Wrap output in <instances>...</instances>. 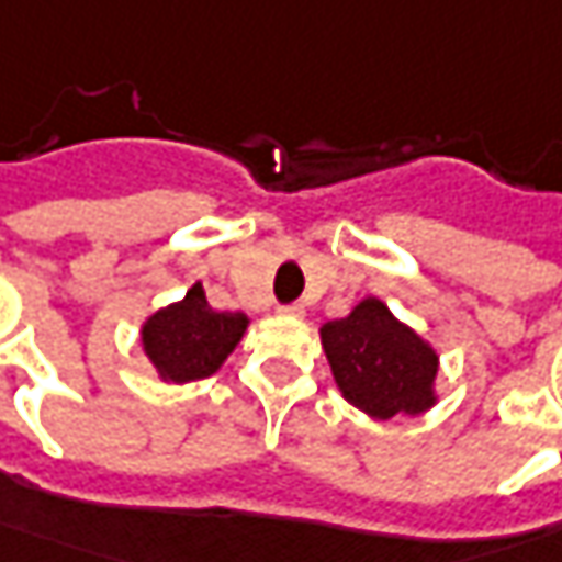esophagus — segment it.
<instances>
[{
  "label": "esophagus",
  "mask_w": 562,
  "mask_h": 562,
  "mask_svg": "<svg viewBox=\"0 0 562 562\" xmlns=\"http://www.w3.org/2000/svg\"><path fill=\"white\" fill-rule=\"evenodd\" d=\"M280 311L285 317H305V305H299V302L295 305H282Z\"/></svg>",
  "instance_id": "obj_1"
}]
</instances>
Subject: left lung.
Listing matches in <instances>:
<instances>
[{
    "label": "left lung",
    "instance_id": "left-lung-1",
    "mask_svg": "<svg viewBox=\"0 0 562 562\" xmlns=\"http://www.w3.org/2000/svg\"><path fill=\"white\" fill-rule=\"evenodd\" d=\"M321 342L336 386L371 418L418 415L434 405L437 352L380 299H364L349 317L324 324Z\"/></svg>",
    "mask_w": 562,
    "mask_h": 562
}]
</instances>
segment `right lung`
Instances as JSON below:
<instances>
[{
    "instance_id": "obj_1",
    "label": "right lung",
    "mask_w": 562,
    "mask_h": 562,
    "mask_svg": "<svg viewBox=\"0 0 562 562\" xmlns=\"http://www.w3.org/2000/svg\"><path fill=\"white\" fill-rule=\"evenodd\" d=\"M248 327L241 311H216L210 307L204 285H191L188 295L176 305L157 311L144 324V352L157 364L166 380L210 378L226 355L233 352Z\"/></svg>"
}]
</instances>
